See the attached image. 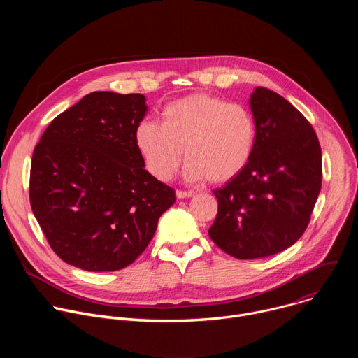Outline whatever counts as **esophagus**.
<instances>
[{
	"instance_id": "1",
	"label": "esophagus",
	"mask_w": 358,
	"mask_h": 358,
	"mask_svg": "<svg viewBox=\"0 0 358 358\" xmlns=\"http://www.w3.org/2000/svg\"><path fill=\"white\" fill-rule=\"evenodd\" d=\"M176 195H177V198L182 199V198H189V196H192L194 192H192V191H181V189H177V191H176Z\"/></svg>"
}]
</instances>
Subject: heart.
<instances>
[{"label": "heart", "instance_id": "obj_1", "mask_svg": "<svg viewBox=\"0 0 358 358\" xmlns=\"http://www.w3.org/2000/svg\"><path fill=\"white\" fill-rule=\"evenodd\" d=\"M134 144L145 170L159 181L174 176L184 151L187 181L225 182L249 163L257 144V122L242 105L195 93L166 105L162 124L140 120Z\"/></svg>", "mask_w": 358, "mask_h": 358}]
</instances>
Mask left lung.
Here are the masks:
<instances>
[{"label": "left lung", "mask_w": 358, "mask_h": 358, "mask_svg": "<svg viewBox=\"0 0 358 358\" xmlns=\"http://www.w3.org/2000/svg\"><path fill=\"white\" fill-rule=\"evenodd\" d=\"M257 144L246 167L214 189L210 238L236 259L271 257L308 228L322 188V148L312 124L280 94L255 87L249 99Z\"/></svg>", "instance_id": "left-lung-1"}]
</instances>
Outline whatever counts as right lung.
I'll return each instance as SVG.
<instances>
[{"label": "right lung", "instance_id": "right-lung-1", "mask_svg": "<svg viewBox=\"0 0 358 358\" xmlns=\"http://www.w3.org/2000/svg\"><path fill=\"white\" fill-rule=\"evenodd\" d=\"M145 113L140 93L92 92L50 122L36 144L31 208L64 262L89 272L129 266L176 202L136 148L134 127Z\"/></svg>", "mask_w": 358, "mask_h": 358}]
</instances>
